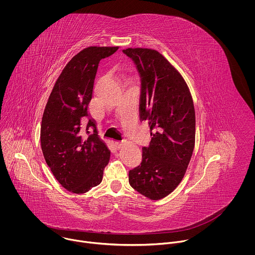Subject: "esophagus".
<instances>
[{
    "mask_svg": "<svg viewBox=\"0 0 255 255\" xmlns=\"http://www.w3.org/2000/svg\"><path fill=\"white\" fill-rule=\"evenodd\" d=\"M115 145H116V147H117L118 149H121L122 147H124L125 143H124L123 141H116V142H115Z\"/></svg>",
    "mask_w": 255,
    "mask_h": 255,
    "instance_id": "1",
    "label": "esophagus"
}]
</instances>
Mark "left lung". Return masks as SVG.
<instances>
[{"instance_id": "8db88e82", "label": "left lung", "mask_w": 255, "mask_h": 255, "mask_svg": "<svg viewBox=\"0 0 255 255\" xmlns=\"http://www.w3.org/2000/svg\"><path fill=\"white\" fill-rule=\"evenodd\" d=\"M123 52L141 79L140 120L150 127L151 141L141 164L130 170L132 188L152 200L169 195L182 182L195 143V111L181 73L158 51L128 48Z\"/></svg>"}]
</instances>
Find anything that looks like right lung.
<instances>
[{
	"label": "right lung",
	"instance_id": "1",
	"mask_svg": "<svg viewBox=\"0 0 255 255\" xmlns=\"http://www.w3.org/2000/svg\"><path fill=\"white\" fill-rule=\"evenodd\" d=\"M115 47L90 46L67 64L51 91L43 113L40 142L51 172L63 187L85 193L102 182L109 148L98 135L88 113L98 65ZM94 128L87 137L85 133Z\"/></svg>",
	"mask_w": 255,
	"mask_h": 255
}]
</instances>
